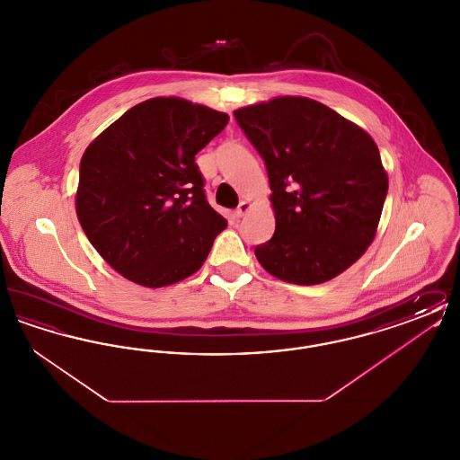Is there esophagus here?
<instances>
[{
  "mask_svg": "<svg viewBox=\"0 0 460 460\" xmlns=\"http://www.w3.org/2000/svg\"><path fill=\"white\" fill-rule=\"evenodd\" d=\"M250 208H252V203H250V201H246V199H243L240 205H238V208H236L234 216H236V217H243Z\"/></svg>",
  "mask_w": 460,
  "mask_h": 460,
  "instance_id": "34e87169",
  "label": "esophagus"
}]
</instances>
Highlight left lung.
Returning <instances> with one entry per match:
<instances>
[{
    "mask_svg": "<svg viewBox=\"0 0 460 460\" xmlns=\"http://www.w3.org/2000/svg\"><path fill=\"white\" fill-rule=\"evenodd\" d=\"M265 162L274 236L255 248L274 278L326 283L371 244L388 193V174L371 136L326 105L279 96L234 110Z\"/></svg>",
    "mask_w": 460,
    "mask_h": 460,
    "instance_id": "1",
    "label": "left lung"
}]
</instances>
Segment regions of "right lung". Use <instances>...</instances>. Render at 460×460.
<instances>
[{"instance_id": "add662e5", "label": "right lung", "mask_w": 460, "mask_h": 460, "mask_svg": "<svg viewBox=\"0 0 460 460\" xmlns=\"http://www.w3.org/2000/svg\"><path fill=\"white\" fill-rule=\"evenodd\" d=\"M229 122L175 96L128 110L83 155L75 212L111 269L136 285H174L203 265L227 222L207 201L195 155Z\"/></svg>"}]
</instances>
